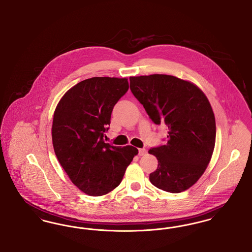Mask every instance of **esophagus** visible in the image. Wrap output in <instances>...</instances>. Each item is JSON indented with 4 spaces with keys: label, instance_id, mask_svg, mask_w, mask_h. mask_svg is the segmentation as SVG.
Segmentation results:
<instances>
[{
    "label": "esophagus",
    "instance_id": "34e87169",
    "mask_svg": "<svg viewBox=\"0 0 252 252\" xmlns=\"http://www.w3.org/2000/svg\"><path fill=\"white\" fill-rule=\"evenodd\" d=\"M146 154V149L145 148H140L139 149V155L140 156H144Z\"/></svg>",
    "mask_w": 252,
    "mask_h": 252
}]
</instances>
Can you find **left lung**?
Segmentation results:
<instances>
[{
	"instance_id": "1",
	"label": "left lung",
	"mask_w": 252,
	"mask_h": 252,
	"mask_svg": "<svg viewBox=\"0 0 252 252\" xmlns=\"http://www.w3.org/2000/svg\"><path fill=\"white\" fill-rule=\"evenodd\" d=\"M133 95L156 125L168 126L167 143L152 147L158 168L149 175L157 188L183 192L203 175L214 152L215 114L203 92L191 82L167 74L131 76Z\"/></svg>"
}]
</instances>
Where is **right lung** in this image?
<instances>
[{
	"mask_svg": "<svg viewBox=\"0 0 252 252\" xmlns=\"http://www.w3.org/2000/svg\"><path fill=\"white\" fill-rule=\"evenodd\" d=\"M127 91V78H89L70 89L55 110L56 156L72 183L89 195L115 189L138 154L131 145L120 147L104 141L112 109Z\"/></svg>",
	"mask_w": 252,
	"mask_h": 252,
	"instance_id": "obj_1",
	"label": "right lung"
}]
</instances>
